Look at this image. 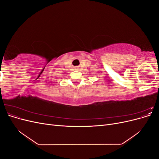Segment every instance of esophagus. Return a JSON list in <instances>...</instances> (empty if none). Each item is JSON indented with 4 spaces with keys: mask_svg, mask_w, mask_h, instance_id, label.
I'll return each mask as SVG.
<instances>
[{
    "mask_svg": "<svg viewBox=\"0 0 159 159\" xmlns=\"http://www.w3.org/2000/svg\"><path fill=\"white\" fill-rule=\"evenodd\" d=\"M75 69H77V70H78V68H75Z\"/></svg>",
    "mask_w": 159,
    "mask_h": 159,
    "instance_id": "1",
    "label": "esophagus"
}]
</instances>
